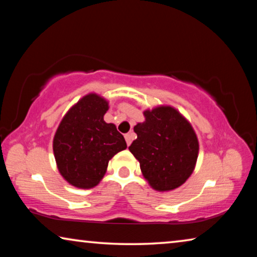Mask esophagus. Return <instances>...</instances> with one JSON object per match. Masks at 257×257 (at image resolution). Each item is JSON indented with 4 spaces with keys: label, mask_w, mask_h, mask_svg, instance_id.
I'll return each instance as SVG.
<instances>
[{
    "label": "esophagus",
    "mask_w": 257,
    "mask_h": 257,
    "mask_svg": "<svg viewBox=\"0 0 257 257\" xmlns=\"http://www.w3.org/2000/svg\"><path fill=\"white\" fill-rule=\"evenodd\" d=\"M124 138H125V142H127V145L129 146L130 144H132L133 139H134V135L130 133V134H125L124 135Z\"/></svg>",
    "instance_id": "1"
}]
</instances>
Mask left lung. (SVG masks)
<instances>
[{
    "label": "left lung",
    "instance_id": "obj_1",
    "mask_svg": "<svg viewBox=\"0 0 257 257\" xmlns=\"http://www.w3.org/2000/svg\"><path fill=\"white\" fill-rule=\"evenodd\" d=\"M144 122L134 127L137 139L129 151L138 160L152 188L169 191L180 187L193 173L198 158V139L181 113L169 105L143 112Z\"/></svg>",
    "mask_w": 257,
    "mask_h": 257
}]
</instances>
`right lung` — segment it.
I'll use <instances>...</instances> for the list:
<instances>
[{
	"label": "right lung",
	"mask_w": 257,
	"mask_h": 257,
	"mask_svg": "<svg viewBox=\"0 0 257 257\" xmlns=\"http://www.w3.org/2000/svg\"><path fill=\"white\" fill-rule=\"evenodd\" d=\"M108 102L90 93L80 98L61 120L53 139L54 158L61 176L81 189L97 186L108 161L127 149L113 123L104 121Z\"/></svg>",
	"instance_id": "obj_1"
}]
</instances>
